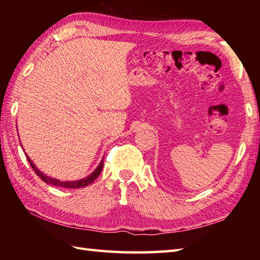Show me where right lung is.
Returning a JSON list of instances; mask_svg holds the SVG:
<instances>
[{"instance_id":"1","label":"right lung","mask_w":260,"mask_h":260,"mask_svg":"<svg viewBox=\"0 0 260 260\" xmlns=\"http://www.w3.org/2000/svg\"><path fill=\"white\" fill-rule=\"evenodd\" d=\"M25 155H26V154H25ZM26 158H27V161H29L32 169L35 170V172L37 173V175L43 182H46V183L50 184V185H53V186L66 187V189H79V187H84V186H87V185L91 184L92 182L98 178L99 174H101L102 170H103V167H104V158H102V161H101V163H99L98 167L96 168V170L93 171V172L90 173L88 176H86V178L80 179V180H75V181H61V180H59V179L51 178V176H48L47 174L42 173L41 171L38 170V168L36 167V165L33 164L32 159L29 156L26 155Z\"/></svg>"}]
</instances>
